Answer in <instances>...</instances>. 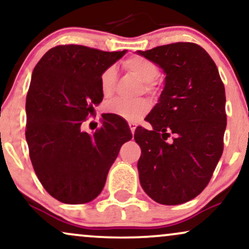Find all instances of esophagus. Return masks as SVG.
I'll return each instance as SVG.
<instances>
[{
  "mask_svg": "<svg viewBox=\"0 0 249 249\" xmlns=\"http://www.w3.org/2000/svg\"><path fill=\"white\" fill-rule=\"evenodd\" d=\"M128 125H130L131 132H132V134H133V133H134V131H135V127H137V125H135L134 123H130V124H128Z\"/></svg>",
  "mask_w": 249,
  "mask_h": 249,
  "instance_id": "esophagus-1",
  "label": "esophagus"
}]
</instances>
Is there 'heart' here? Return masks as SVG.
Returning a JSON list of instances; mask_svg holds the SVG:
<instances>
[{
    "mask_svg": "<svg viewBox=\"0 0 249 249\" xmlns=\"http://www.w3.org/2000/svg\"><path fill=\"white\" fill-rule=\"evenodd\" d=\"M124 67L131 73L137 75L141 81H143L144 87L147 90H152L154 88L153 81L159 75V68L155 63L142 57V56H132L124 61ZM116 80H117V72L114 67L106 69L100 77V87L105 96L111 95L114 90ZM107 111L110 114L117 115L119 117L126 119V121L134 122L146 115L149 110V103L146 100H131L125 99H114L107 103Z\"/></svg>",
    "mask_w": 249,
    "mask_h": 249,
    "instance_id": "1",
    "label": "heart"
}]
</instances>
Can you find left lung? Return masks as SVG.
Returning a JSON list of instances; mask_svg holds the SVG:
<instances>
[{"label":"left lung","instance_id":"left-lung-1","mask_svg":"<svg viewBox=\"0 0 249 249\" xmlns=\"http://www.w3.org/2000/svg\"><path fill=\"white\" fill-rule=\"evenodd\" d=\"M138 55L165 74L159 102L137 127L141 148V187L157 203H185L197 196L212 178L223 153L226 127L225 88L208 53L196 43L176 42ZM171 134L174 140L168 142Z\"/></svg>","mask_w":249,"mask_h":249}]
</instances>
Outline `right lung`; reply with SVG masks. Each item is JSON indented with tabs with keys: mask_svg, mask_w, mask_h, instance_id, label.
Segmentation results:
<instances>
[{
	"mask_svg": "<svg viewBox=\"0 0 249 249\" xmlns=\"http://www.w3.org/2000/svg\"><path fill=\"white\" fill-rule=\"evenodd\" d=\"M126 54L79 45L52 48L37 62L26 96V141L34 171L45 190L68 204L87 203L101 193L127 123L114 115L88 134L81 124L103 94L102 72Z\"/></svg>",
	"mask_w": 249,
	"mask_h": 249,
	"instance_id": "right-lung-1",
	"label": "right lung"
}]
</instances>
